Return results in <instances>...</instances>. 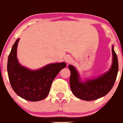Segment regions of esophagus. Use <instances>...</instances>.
I'll return each instance as SVG.
<instances>
[{"instance_id": "1", "label": "esophagus", "mask_w": 123, "mask_h": 123, "mask_svg": "<svg viewBox=\"0 0 123 123\" xmlns=\"http://www.w3.org/2000/svg\"><path fill=\"white\" fill-rule=\"evenodd\" d=\"M65 61H66V62H67V63H68V64H69V63H71L72 61V58L71 57V56H66Z\"/></svg>"}]
</instances>
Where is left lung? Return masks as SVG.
<instances>
[{"label":"left lung","mask_w":123,"mask_h":123,"mask_svg":"<svg viewBox=\"0 0 123 123\" xmlns=\"http://www.w3.org/2000/svg\"><path fill=\"white\" fill-rule=\"evenodd\" d=\"M112 52L113 64L110 70L96 79L81 82L75 68L71 65L68 66L71 71L69 84L75 96L83 100L92 101L105 96L111 91L116 82L118 71V58L113 46Z\"/></svg>","instance_id":"obj_1"}]
</instances>
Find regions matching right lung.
I'll return each instance as SVG.
<instances>
[{
	"mask_svg": "<svg viewBox=\"0 0 123 123\" xmlns=\"http://www.w3.org/2000/svg\"><path fill=\"white\" fill-rule=\"evenodd\" d=\"M19 39H16L9 55L7 73L12 88L17 95L26 100L38 101L48 95L56 76L66 67V63H55L32 71L19 64L16 50Z\"/></svg>",
	"mask_w": 123,
	"mask_h": 123,
	"instance_id": "right-lung-1",
	"label": "right lung"
}]
</instances>
